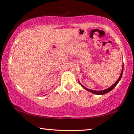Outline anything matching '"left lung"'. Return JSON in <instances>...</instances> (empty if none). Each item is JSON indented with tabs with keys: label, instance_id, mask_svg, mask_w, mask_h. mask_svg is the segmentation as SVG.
I'll use <instances>...</instances> for the list:
<instances>
[{
	"label": "left lung",
	"instance_id": "obj_1",
	"mask_svg": "<svg viewBox=\"0 0 134 134\" xmlns=\"http://www.w3.org/2000/svg\"><path fill=\"white\" fill-rule=\"evenodd\" d=\"M123 70H124V64H123V65H122V71H121V74H120V77H119V79L117 80V81H116L115 82V83H114V84L113 85V86H111L110 87H109V88H107V89L104 90H102V91H95V90H92L87 88L86 87H85L84 86H82V85L79 81V84H80V85H81V86L82 87H83L84 89L88 91H90V92H92V93H93V94H97V95H103V94H105L108 93V92L111 91L112 90L115 88V87L116 86V85L118 84L119 81H120L121 77H122V73H123Z\"/></svg>",
	"mask_w": 134,
	"mask_h": 134
}]
</instances>
